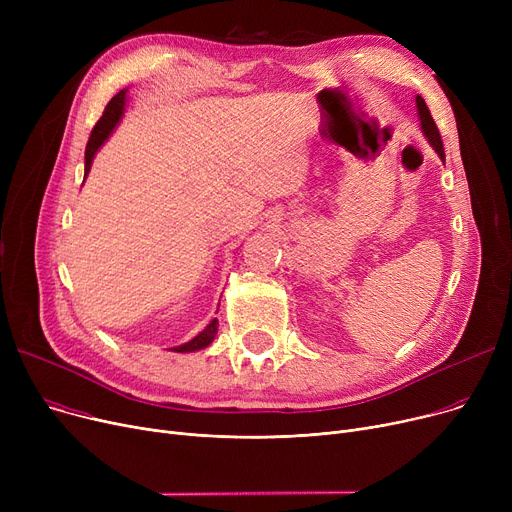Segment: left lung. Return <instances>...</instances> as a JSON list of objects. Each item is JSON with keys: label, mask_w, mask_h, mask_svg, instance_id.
<instances>
[{"label": "left lung", "mask_w": 512, "mask_h": 512, "mask_svg": "<svg viewBox=\"0 0 512 512\" xmlns=\"http://www.w3.org/2000/svg\"><path fill=\"white\" fill-rule=\"evenodd\" d=\"M415 103H417V114H419L423 137L427 139V143L434 147V151H436V153L440 155V159L444 161V157H446V155H444V145H442V139H440V132H438V128H436V122H434L432 114H429L427 105H425V101H423L421 95L415 97Z\"/></svg>", "instance_id": "1"}]
</instances>
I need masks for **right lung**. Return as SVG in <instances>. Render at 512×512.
Instances as JSON below:
<instances>
[{
	"label": "right lung",
	"mask_w": 512,
	"mask_h": 512,
	"mask_svg": "<svg viewBox=\"0 0 512 512\" xmlns=\"http://www.w3.org/2000/svg\"><path fill=\"white\" fill-rule=\"evenodd\" d=\"M126 101H128V89H122L118 95L112 97L110 103H107L103 116L95 124L91 137H89V143H87V149H85V178L89 176V170H91V164H93V159H95V153L103 147V143L107 139H110V134L116 130L118 122L122 120ZM218 326H220L218 319L213 317L209 324L193 340H188V342H184L180 346H172L170 351L172 353H195V351H201V348H207L213 342L215 334H218Z\"/></svg>",
	"instance_id": "obj_1"
}]
</instances>
